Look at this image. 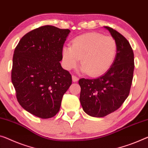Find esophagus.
Instances as JSON below:
<instances>
[{
    "instance_id": "34e87169",
    "label": "esophagus",
    "mask_w": 148,
    "mask_h": 148,
    "mask_svg": "<svg viewBox=\"0 0 148 148\" xmlns=\"http://www.w3.org/2000/svg\"><path fill=\"white\" fill-rule=\"evenodd\" d=\"M72 81L75 83V82L79 81V78H78V77H77L76 76H75V75H72Z\"/></svg>"
}]
</instances>
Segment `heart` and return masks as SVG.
Returning <instances> with one entry per match:
<instances>
[{"mask_svg": "<svg viewBox=\"0 0 148 148\" xmlns=\"http://www.w3.org/2000/svg\"><path fill=\"white\" fill-rule=\"evenodd\" d=\"M116 53L117 44L113 38L97 32L86 33L75 38L71 47H63V64L70 70L77 66L81 59L80 71L99 77L111 67Z\"/></svg>", "mask_w": 148, "mask_h": 148, "instance_id": "b5f03b06", "label": "heart"}]
</instances>
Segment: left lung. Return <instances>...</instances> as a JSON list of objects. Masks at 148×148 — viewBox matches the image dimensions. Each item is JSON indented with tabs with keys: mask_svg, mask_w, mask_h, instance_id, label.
<instances>
[{
	"mask_svg": "<svg viewBox=\"0 0 148 148\" xmlns=\"http://www.w3.org/2000/svg\"><path fill=\"white\" fill-rule=\"evenodd\" d=\"M117 44V53L111 67L94 79H81L80 103L93 117H104L119 109L128 97L134 69V52L128 41L115 29L104 26Z\"/></svg>",
	"mask_w": 148,
	"mask_h": 148,
	"instance_id": "8db88e82",
	"label": "left lung"
}]
</instances>
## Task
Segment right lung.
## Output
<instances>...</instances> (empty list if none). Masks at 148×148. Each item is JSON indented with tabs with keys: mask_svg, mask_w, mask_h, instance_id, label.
Returning <instances> with one entry per match:
<instances>
[{
	"mask_svg": "<svg viewBox=\"0 0 148 148\" xmlns=\"http://www.w3.org/2000/svg\"><path fill=\"white\" fill-rule=\"evenodd\" d=\"M70 32L48 25L40 27L24 35L14 52L11 79L18 101L41 119L59 112L72 83L71 75L60 63Z\"/></svg>",
	"mask_w": 148,
	"mask_h": 148,
	"instance_id": "obj_1",
	"label": "right lung"
}]
</instances>
